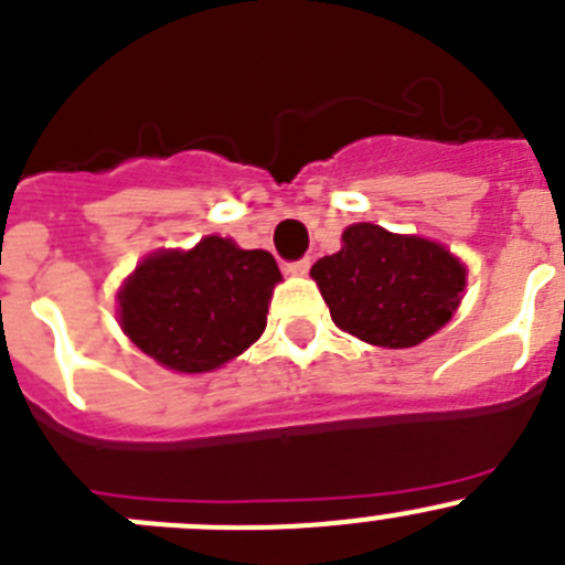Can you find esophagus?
<instances>
[{
    "instance_id": "34e87169",
    "label": "esophagus",
    "mask_w": 565,
    "mask_h": 565,
    "mask_svg": "<svg viewBox=\"0 0 565 565\" xmlns=\"http://www.w3.org/2000/svg\"><path fill=\"white\" fill-rule=\"evenodd\" d=\"M286 271H288V274H294V277H305V274L310 271V260H308V257H302V260L288 263Z\"/></svg>"
}]
</instances>
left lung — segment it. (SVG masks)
<instances>
[{"label":"left lung","instance_id":"left-lung-1","mask_svg":"<svg viewBox=\"0 0 565 565\" xmlns=\"http://www.w3.org/2000/svg\"><path fill=\"white\" fill-rule=\"evenodd\" d=\"M343 246L310 268L332 321L374 347L407 349L452 319L466 288V266L435 241L396 235L360 222Z\"/></svg>","mask_w":565,"mask_h":565}]
</instances>
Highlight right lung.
I'll list each match as a JSON object with an SVG mask.
<instances>
[{
	"label": "right lung",
	"mask_w": 565,
	"mask_h": 565,
	"mask_svg": "<svg viewBox=\"0 0 565 565\" xmlns=\"http://www.w3.org/2000/svg\"><path fill=\"white\" fill-rule=\"evenodd\" d=\"M279 279L268 252L207 235L188 252L143 257L118 291V321L160 366L205 374L263 335Z\"/></svg>",
	"instance_id": "add662e5"
}]
</instances>
